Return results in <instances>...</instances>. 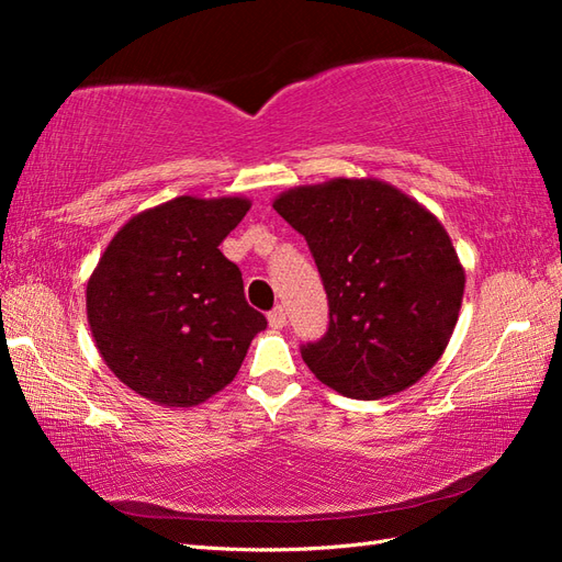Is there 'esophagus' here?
<instances>
[{"label": "esophagus", "mask_w": 562, "mask_h": 562, "mask_svg": "<svg viewBox=\"0 0 562 562\" xmlns=\"http://www.w3.org/2000/svg\"><path fill=\"white\" fill-rule=\"evenodd\" d=\"M268 324H270V328H278V330L288 326V314H284L282 306L272 308V312L268 314Z\"/></svg>", "instance_id": "esophagus-1"}]
</instances>
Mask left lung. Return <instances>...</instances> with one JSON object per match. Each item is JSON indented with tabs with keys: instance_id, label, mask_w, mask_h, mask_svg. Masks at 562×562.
Masks as SVG:
<instances>
[{
	"instance_id": "8db88e82",
	"label": "left lung",
	"mask_w": 562,
	"mask_h": 562,
	"mask_svg": "<svg viewBox=\"0 0 562 562\" xmlns=\"http://www.w3.org/2000/svg\"><path fill=\"white\" fill-rule=\"evenodd\" d=\"M324 280L330 324L302 348L318 381L376 401L417 384L445 355L465 272L445 226L379 178H330L272 200Z\"/></svg>"
}]
</instances>
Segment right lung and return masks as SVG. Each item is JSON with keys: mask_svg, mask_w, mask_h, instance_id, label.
I'll use <instances>...</instances> for the list:
<instances>
[{"mask_svg": "<svg viewBox=\"0 0 562 562\" xmlns=\"http://www.w3.org/2000/svg\"><path fill=\"white\" fill-rule=\"evenodd\" d=\"M241 195H181L130 217L87 282L97 350L127 389L166 408L205 403L241 369L268 321L220 250L246 217Z\"/></svg>", "mask_w": 562, "mask_h": 562, "instance_id": "1", "label": "right lung"}]
</instances>
